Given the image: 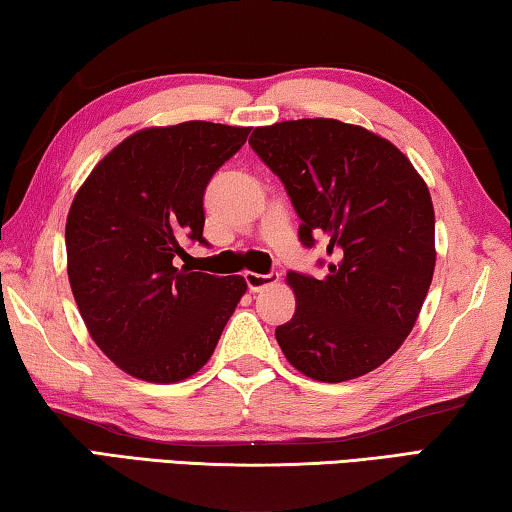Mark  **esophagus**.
<instances>
[{
    "label": "esophagus",
    "instance_id": "1",
    "mask_svg": "<svg viewBox=\"0 0 512 512\" xmlns=\"http://www.w3.org/2000/svg\"><path fill=\"white\" fill-rule=\"evenodd\" d=\"M245 281L251 292H261L267 286H272V283L279 281V274L272 272V274H256V272H245Z\"/></svg>",
    "mask_w": 512,
    "mask_h": 512
}]
</instances>
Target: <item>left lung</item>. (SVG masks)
Returning a JSON list of instances; mask_svg holds the SVG:
<instances>
[{"label":"left lung","mask_w":512,"mask_h":512,"mask_svg":"<svg viewBox=\"0 0 512 512\" xmlns=\"http://www.w3.org/2000/svg\"><path fill=\"white\" fill-rule=\"evenodd\" d=\"M249 145L283 181L306 247L326 238L329 274L288 272L297 308L276 326L288 363L322 383L358 379L404 345L435 270L431 192L406 154L331 117L256 127Z\"/></svg>","instance_id":"left-lung-1"}]
</instances>
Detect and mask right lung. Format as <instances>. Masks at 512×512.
<instances>
[{
  "mask_svg": "<svg viewBox=\"0 0 512 512\" xmlns=\"http://www.w3.org/2000/svg\"><path fill=\"white\" fill-rule=\"evenodd\" d=\"M249 127L190 120L131 133L99 161L65 222L67 279L95 345L133 379L179 383L213 356L247 281L177 267L204 240V190Z\"/></svg>",
  "mask_w": 512,
  "mask_h": 512,
  "instance_id": "1",
  "label": "right lung"
}]
</instances>
